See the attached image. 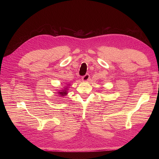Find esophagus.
I'll return each mask as SVG.
<instances>
[{"mask_svg":"<svg viewBox=\"0 0 159 159\" xmlns=\"http://www.w3.org/2000/svg\"><path fill=\"white\" fill-rule=\"evenodd\" d=\"M89 78H90L89 75V74H85L84 76L82 77V80L83 81H84V82H87V81H88V80H89Z\"/></svg>","mask_w":159,"mask_h":159,"instance_id":"34e87169","label":"esophagus"}]
</instances>
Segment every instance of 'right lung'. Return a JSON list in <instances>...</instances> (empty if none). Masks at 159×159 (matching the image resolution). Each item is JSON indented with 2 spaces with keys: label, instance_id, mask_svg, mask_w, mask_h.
Returning a JSON list of instances; mask_svg holds the SVG:
<instances>
[{
  "label": "right lung",
  "instance_id": "right-lung-1",
  "mask_svg": "<svg viewBox=\"0 0 159 159\" xmlns=\"http://www.w3.org/2000/svg\"><path fill=\"white\" fill-rule=\"evenodd\" d=\"M70 84H66V85L63 87V89H61L60 90H58V91L57 92V94H58V95H59L61 97H63L66 95H67L68 94V91H69V88L70 87Z\"/></svg>",
  "mask_w": 159,
  "mask_h": 159
}]
</instances>
